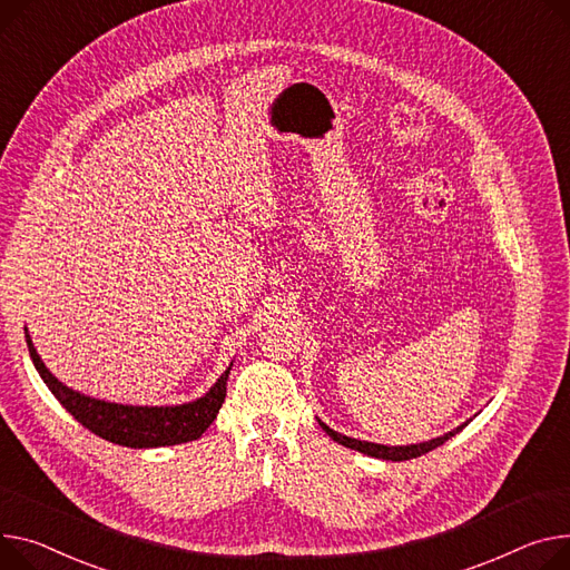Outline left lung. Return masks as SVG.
Masks as SVG:
<instances>
[{
	"mask_svg": "<svg viewBox=\"0 0 570 570\" xmlns=\"http://www.w3.org/2000/svg\"><path fill=\"white\" fill-rule=\"evenodd\" d=\"M321 429L338 444H344L348 449H355V451H362V453H368V456L373 459H383V461H410V459H416V456H424V453L438 449L440 444H444L449 438L456 435L459 431H463L468 426V422L463 426H459L456 431H451L442 438H435V440H429V442H422V444H410V446H387V444H373V442H364V440H355V438H348V435H341L336 431H332L330 426H325L321 420H318Z\"/></svg>",
	"mask_w": 570,
	"mask_h": 570,
	"instance_id": "1",
	"label": "left lung"
}]
</instances>
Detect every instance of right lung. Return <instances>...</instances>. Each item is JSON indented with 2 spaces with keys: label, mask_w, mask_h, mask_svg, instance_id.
Wrapping results in <instances>:
<instances>
[{
  "label": "right lung",
  "mask_w": 570,
  "mask_h": 570,
  "mask_svg": "<svg viewBox=\"0 0 570 570\" xmlns=\"http://www.w3.org/2000/svg\"><path fill=\"white\" fill-rule=\"evenodd\" d=\"M27 346L36 371L41 373L43 383L50 387L55 399L78 420L85 429L96 433L98 438L132 446H169L183 444L202 438V433L215 422V416L226 396V381H229V371L226 368L219 381L210 387V392L193 403L174 405V407H137V405H119V403H105L89 399L68 390L63 383L46 368V364L38 357L31 338L27 334Z\"/></svg>",
  "instance_id": "add662e5"
}]
</instances>
